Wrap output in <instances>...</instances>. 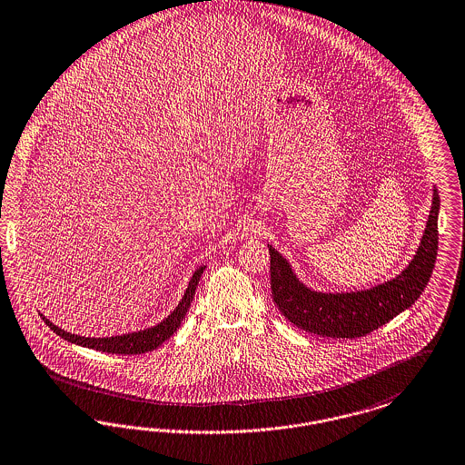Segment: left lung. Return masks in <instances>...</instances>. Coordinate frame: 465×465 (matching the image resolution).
Returning a JSON list of instances; mask_svg holds the SVG:
<instances>
[{"label": "left lung", "mask_w": 465, "mask_h": 465, "mask_svg": "<svg viewBox=\"0 0 465 465\" xmlns=\"http://www.w3.org/2000/svg\"><path fill=\"white\" fill-rule=\"evenodd\" d=\"M440 195L434 186L428 223L409 266L394 279L356 292H318L304 285L291 262L272 245V294L282 315L299 329L337 339L371 334L420 298L438 254Z\"/></svg>", "instance_id": "1"}]
</instances>
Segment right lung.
I'll return each mask as SVG.
<instances>
[{
    "instance_id": "1",
    "label": "right lung",
    "mask_w": 465,
    "mask_h": 465,
    "mask_svg": "<svg viewBox=\"0 0 465 465\" xmlns=\"http://www.w3.org/2000/svg\"><path fill=\"white\" fill-rule=\"evenodd\" d=\"M204 270L205 266L203 264V266H199L193 272L192 279L188 282V287H186L183 298L178 302V306L171 312V315H167L161 323H157V325H153L150 329H143V331H136V332H128V334L123 335H112V337H84V335L71 334V332L56 327L55 323H52L43 313H39V316L43 318V322L56 335H60L62 339H65V341H69L73 344H77V346L92 348V350L102 351V353H149V351H153L155 348H159L182 325L183 316L186 315V312L190 308V302H192V299L195 296V289L199 285V280L203 277Z\"/></svg>"
}]
</instances>
